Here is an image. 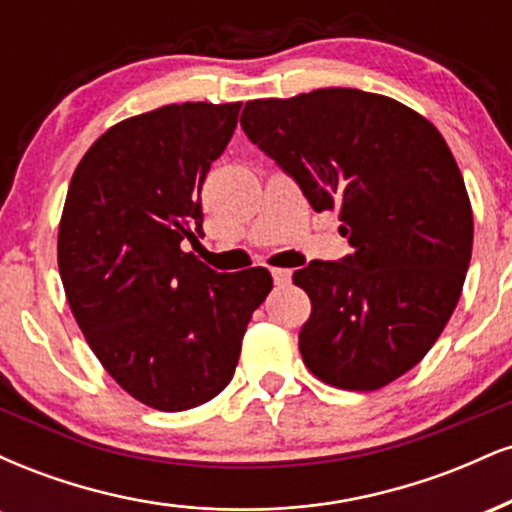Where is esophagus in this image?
Segmentation results:
<instances>
[{"instance_id":"34e87169","label":"esophagus","mask_w":512,"mask_h":512,"mask_svg":"<svg viewBox=\"0 0 512 512\" xmlns=\"http://www.w3.org/2000/svg\"><path fill=\"white\" fill-rule=\"evenodd\" d=\"M291 269H272V279L276 286H286L291 284Z\"/></svg>"}]
</instances>
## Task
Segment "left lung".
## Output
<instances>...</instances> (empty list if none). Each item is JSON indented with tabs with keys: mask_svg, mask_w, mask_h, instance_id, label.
Returning <instances> with one entry per match:
<instances>
[{
	"mask_svg": "<svg viewBox=\"0 0 512 512\" xmlns=\"http://www.w3.org/2000/svg\"><path fill=\"white\" fill-rule=\"evenodd\" d=\"M240 125L310 207L339 209L354 248L293 274L313 303L303 363L342 390L397 380L448 325L472 260V204L445 139L407 105L358 88L250 101Z\"/></svg>",
	"mask_w": 512,
	"mask_h": 512,
	"instance_id": "8db88e82",
	"label": "left lung"
}]
</instances>
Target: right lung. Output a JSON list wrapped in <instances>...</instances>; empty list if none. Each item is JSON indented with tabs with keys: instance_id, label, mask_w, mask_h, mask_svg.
<instances>
[{
	"instance_id": "add662e5",
	"label": "right lung",
	"mask_w": 512,
	"mask_h": 512,
	"mask_svg": "<svg viewBox=\"0 0 512 512\" xmlns=\"http://www.w3.org/2000/svg\"><path fill=\"white\" fill-rule=\"evenodd\" d=\"M240 103L163 105L117 122L69 182L57 264L69 308L110 378L161 411L214 399L236 373L264 267L219 274L180 248L202 238V185Z\"/></svg>"
}]
</instances>
